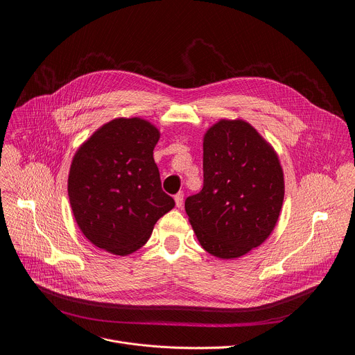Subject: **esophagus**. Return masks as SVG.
Here are the masks:
<instances>
[{
	"instance_id": "esophagus-1",
	"label": "esophagus",
	"mask_w": 355,
	"mask_h": 355,
	"mask_svg": "<svg viewBox=\"0 0 355 355\" xmlns=\"http://www.w3.org/2000/svg\"><path fill=\"white\" fill-rule=\"evenodd\" d=\"M174 201H175L177 208H182V202H184V194H182V192H178V194L174 197Z\"/></svg>"
}]
</instances>
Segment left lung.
<instances>
[{
	"label": "left lung",
	"instance_id": "left-lung-1",
	"mask_svg": "<svg viewBox=\"0 0 355 355\" xmlns=\"http://www.w3.org/2000/svg\"><path fill=\"white\" fill-rule=\"evenodd\" d=\"M204 187L185 200L201 246L236 259L273 232L284 198L280 159L270 143L242 119H220L204 135Z\"/></svg>",
	"mask_w": 355,
	"mask_h": 355
}]
</instances>
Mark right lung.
<instances>
[{"label": "right lung", "mask_w": 355, "mask_h": 355, "mask_svg": "<svg viewBox=\"0 0 355 355\" xmlns=\"http://www.w3.org/2000/svg\"><path fill=\"white\" fill-rule=\"evenodd\" d=\"M159 130L140 117L99 127L73 155L68 194L80 232L94 246L125 256L140 249L174 200L161 189L153 150Z\"/></svg>", "instance_id": "add662e5"}]
</instances>
